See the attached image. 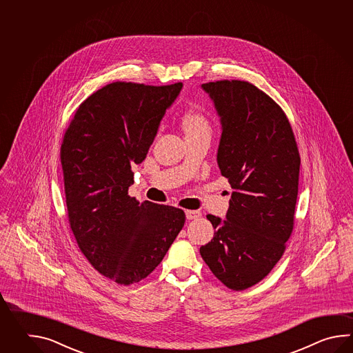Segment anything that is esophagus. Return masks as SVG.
Listing matches in <instances>:
<instances>
[{"instance_id": "obj_1", "label": "esophagus", "mask_w": 353, "mask_h": 353, "mask_svg": "<svg viewBox=\"0 0 353 353\" xmlns=\"http://www.w3.org/2000/svg\"><path fill=\"white\" fill-rule=\"evenodd\" d=\"M185 217L188 221L196 219V218L201 217V212L199 210H185Z\"/></svg>"}]
</instances>
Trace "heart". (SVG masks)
Returning <instances> with one entry per match:
<instances>
[{
    "label": "heart",
    "instance_id": "1",
    "mask_svg": "<svg viewBox=\"0 0 353 353\" xmlns=\"http://www.w3.org/2000/svg\"><path fill=\"white\" fill-rule=\"evenodd\" d=\"M181 126L185 132V136L196 135L203 132L210 134V122L202 113H187L181 120Z\"/></svg>",
    "mask_w": 353,
    "mask_h": 353
}]
</instances>
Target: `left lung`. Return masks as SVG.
I'll return each mask as SVG.
<instances>
[{
    "instance_id": "8db88e82",
    "label": "left lung",
    "mask_w": 353,
    "mask_h": 353,
    "mask_svg": "<svg viewBox=\"0 0 353 353\" xmlns=\"http://www.w3.org/2000/svg\"><path fill=\"white\" fill-rule=\"evenodd\" d=\"M221 121V174L232 188L225 219L208 214L216 228L201 255L232 290L261 281L285 251L294 225L300 157L285 113L251 83H204Z\"/></svg>"
}]
</instances>
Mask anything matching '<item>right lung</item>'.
Returning <instances> with one entry per match:
<instances>
[{
	"label": "right lung",
	"instance_id": "right-lung-1",
	"mask_svg": "<svg viewBox=\"0 0 353 353\" xmlns=\"http://www.w3.org/2000/svg\"><path fill=\"white\" fill-rule=\"evenodd\" d=\"M181 87L107 84L79 105L63 139L70 228L92 266L121 285L152 272L185 222L179 208L128 195L131 166L146 158Z\"/></svg>",
	"mask_w": 353,
	"mask_h": 353
}]
</instances>
